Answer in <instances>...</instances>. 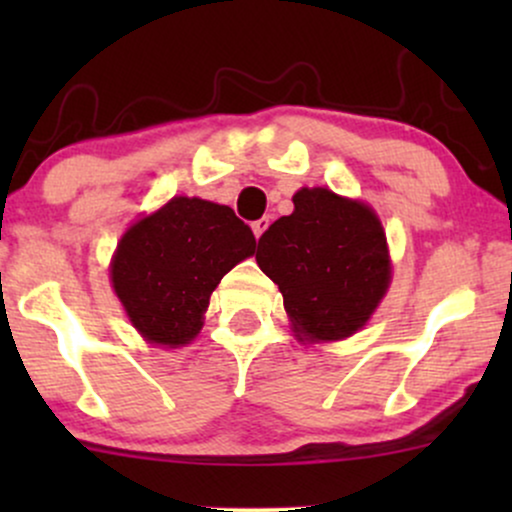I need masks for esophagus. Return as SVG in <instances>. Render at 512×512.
<instances>
[{
    "label": "esophagus",
    "instance_id": "1",
    "mask_svg": "<svg viewBox=\"0 0 512 512\" xmlns=\"http://www.w3.org/2000/svg\"><path fill=\"white\" fill-rule=\"evenodd\" d=\"M269 226V219H257L255 223H252V233H255V238H260L264 231H267Z\"/></svg>",
    "mask_w": 512,
    "mask_h": 512
}]
</instances>
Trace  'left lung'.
<instances>
[{"label": "left lung", "instance_id": "1", "mask_svg": "<svg viewBox=\"0 0 512 512\" xmlns=\"http://www.w3.org/2000/svg\"><path fill=\"white\" fill-rule=\"evenodd\" d=\"M293 214L257 243V264L279 286L298 339L332 342L366 325L390 284L383 226L373 209L303 187Z\"/></svg>", "mask_w": 512, "mask_h": 512}]
</instances>
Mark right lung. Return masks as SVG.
Returning <instances> with one entry per match:
<instances>
[{
	"label": "right lung",
	"instance_id": "obj_1",
	"mask_svg": "<svg viewBox=\"0 0 512 512\" xmlns=\"http://www.w3.org/2000/svg\"><path fill=\"white\" fill-rule=\"evenodd\" d=\"M255 245L231 207L175 197L122 236L110 267L115 293L149 342L187 344L202 330L211 291Z\"/></svg>",
	"mask_w": 512,
	"mask_h": 512
}]
</instances>
